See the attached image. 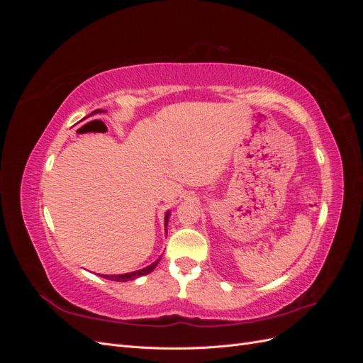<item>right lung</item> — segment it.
<instances>
[{
  "label": "right lung",
  "mask_w": 363,
  "mask_h": 363,
  "mask_svg": "<svg viewBox=\"0 0 363 363\" xmlns=\"http://www.w3.org/2000/svg\"><path fill=\"white\" fill-rule=\"evenodd\" d=\"M106 111H101V108H98V111L92 112L91 115H95V113H103ZM89 115V116H91ZM169 215H171V211L167 212V215H164V230H167V225H168V221H169ZM168 233V230H167ZM160 259H157L156 262H152L151 265L142 268V269H138V271H131V272H125V274H112V276H107V274H100V277H104L107 280H113V281H128V280H135L138 277H142V276H147V274H150L152 269H155L157 267Z\"/></svg>",
  "instance_id": "1"
}]
</instances>
